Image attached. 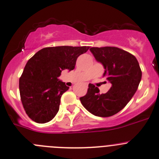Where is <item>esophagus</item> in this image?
Segmentation results:
<instances>
[{
  "label": "esophagus",
  "mask_w": 159,
  "mask_h": 159,
  "mask_svg": "<svg viewBox=\"0 0 159 159\" xmlns=\"http://www.w3.org/2000/svg\"><path fill=\"white\" fill-rule=\"evenodd\" d=\"M85 86H86V87H88V84H87V83H86V84H85Z\"/></svg>",
  "instance_id": "esophagus-1"
}]
</instances>
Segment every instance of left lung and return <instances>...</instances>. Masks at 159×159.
I'll return each instance as SVG.
<instances>
[{
    "instance_id": "left-lung-1",
    "label": "left lung",
    "mask_w": 159,
    "mask_h": 159,
    "mask_svg": "<svg viewBox=\"0 0 159 159\" xmlns=\"http://www.w3.org/2000/svg\"><path fill=\"white\" fill-rule=\"evenodd\" d=\"M89 50L104 66L103 76L111 87L106 93L100 94L98 87L89 83L80 102L94 115L110 117L122 110L134 95L142 78L140 66L135 56L118 48L93 47Z\"/></svg>"
}]
</instances>
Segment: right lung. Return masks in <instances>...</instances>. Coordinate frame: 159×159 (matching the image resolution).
Masks as SVG:
<instances>
[{
  "instance_id": "add662e5",
  "label": "right lung",
  "mask_w": 159,
  "mask_h": 159,
  "mask_svg": "<svg viewBox=\"0 0 159 159\" xmlns=\"http://www.w3.org/2000/svg\"><path fill=\"white\" fill-rule=\"evenodd\" d=\"M89 48L86 46L45 48L29 60L19 87L23 106L32 120L45 124L55 117L61 95L69 89L58 77L64 70H73L77 57Z\"/></svg>"
}]
</instances>
